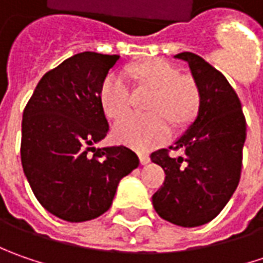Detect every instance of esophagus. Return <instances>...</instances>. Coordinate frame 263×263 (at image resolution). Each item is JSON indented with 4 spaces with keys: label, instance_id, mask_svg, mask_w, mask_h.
<instances>
[{
    "label": "esophagus",
    "instance_id": "esophagus-1",
    "mask_svg": "<svg viewBox=\"0 0 263 263\" xmlns=\"http://www.w3.org/2000/svg\"><path fill=\"white\" fill-rule=\"evenodd\" d=\"M139 159H140V164H142V165H146L147 162L151 161V158H149V155H146V154H139Z\"/></svg>",
    "mask_w": 263,
    "mask_h": 263
}]
</instances>
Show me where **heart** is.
I'll list each match as a JSON object with an SVG mask.
<instances>
[{"label":"heart","mask_w":263,"mask_h":263,"mask_svg":"<svg viewBox=\"0 0 263 263\" xmlns=\"http://www.w3.org/2000/svg\"><path fill=\"white\" fill-rule=\"evenodd\" d=\"M126 74L137 89L151 90L146 101L147 116H128L114 127L118 142L137 151H149L167 142L170 126L187 127L200 108V90L195 79L180 74L173 63L152 58L130 64ZM102 112L109 120H120L132 106V90L121 74L108 73L98 92Z\"/></svg>","instance_id":"obj_1"}]
</instances>
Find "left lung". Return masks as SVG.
<instances>
[{
	"mask_svg": "<svg viewBox=\"0 0 263 263\" xmlns=\"http://www.w3.org/2000/svg\"><path fill=\"white\" fill-rule=\"evenodd\" d=\"M200 90L195 121L170 149L183 157L171 158L168 149L151 154L162 167L165 180L152 196L162 219L180 227H199L212 221L237 189L241 174L246 118L236 90L221 71L193 52H181Z\"/></svg>",
	"mask_w": 263,
	"mask_h": 263,
	"instance_id": "obj_1",
	"label": "left lung"
}]
</instances>
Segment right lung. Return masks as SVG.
Returning a JSON list of instances; mask_svg holds the SVG:
<instances>
[{
	"instance_id": "1",
	"label": "right lung",
	"mask_w": 263,
	"mask_h": 263,
	"mask_svg": "<svg viewBox=\"0 0 263 263\" xmlns=\"http://www.w3.org/2000/svg\"><path fill=\"white\" fill-rule=\"evenodd\" d=\"M118 58L90 51L67 58L44 74L23 111L26 178L39 203L68 222L106 212L120 180L139 167L128 147H90L109 130L98 92Z\"/></svg>"
}]
</instances>
